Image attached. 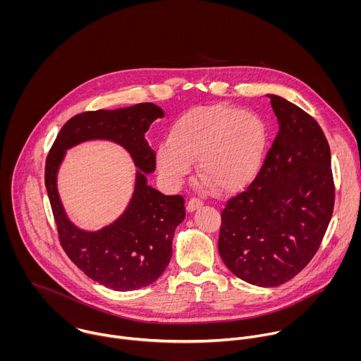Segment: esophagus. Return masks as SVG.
I'll list each match as a JSON object with an SVG mask.
<instances>
[{
    "label": "esophagus",
    "mask_w": 361,
    "mask_h": 361,
    "mask_svg": "<svg viewBox=\"0 0 361 361\" xmlns=\"http://www.w3.org/2000/svg\"><path fill=\"white\" fill-rule=\"evenodd\" d=\"M202 205V200H200L198 197H191L188 201H187V210L191 213L197 209H200Z\"/></svg>",
    "instance_id": "34e87169"
}]
</instances>
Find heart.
<instances>
[{"mask_svg":"<svg viewBox=\"0 0 361 361\" xmlns=\"http://www.w3.org/2000/svg\"><path fill=\"white\" fill-rule=\"evenodd\" d=\"M267 147V127L250 110L212 104L184 113L157 149L163 177L178 184L197 160V171L220 191H234L259 171Z\"/></svg>","mask_w":361,"mask_h":361,"instance_id":"b5f03b06","label":"heart"}]
</instances>
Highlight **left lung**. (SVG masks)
Returning a JSON list of instances; mask_svg holds the SVG:
<instances>
[{
    "label": "left lung",
    "mask_w": 361,
    "mask_h": 361,
    "mask_svg": "<svg viewBox=\"0 0 361 361\" xmlns=\"http://www.w3.org/2000/svg\"><path fill=\"white\" fill-rule=\"evenodd\" d=\"M279 120L264 163L244 191L226 201L219 252L238 279L276 287L317 252L334 209L331 154L319 123L269 95Z\"/></svg>",
    "instance_id": "left-lung-1"
}]
</instances>
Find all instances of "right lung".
Instances as JSON below:
<instances>
[{"label": "right lung", "instance_id": "add662e5", "mask_svg": "<svg viewBox=\"0 0 361 361\" xmlns=\"http://www.w3.org/2000/svg\"><path fill=\"white\" fill-rule=\"evenodd\" d=\"M163 117L164 111L151 102L77 114L63 126L45 160V187L63 250L85 276L116 291L145 287L163 274L173 254L174 230L185 217L184 198L164 195L147 185L138 171L126 213L111 226L87 233L66 217L56 184L57 170L67 148L104 138L126 147L135 166L151 173L156 170V152L144 134L154 120Z\"/></svg>", "mask_w": 361, "mask_h": 361}]
</instances>
